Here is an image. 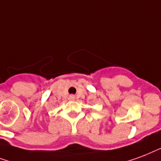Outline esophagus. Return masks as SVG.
<instances>
[{
  "mask_svg": "<svg viewBox=\"0 0 161 161\" xmlns=\"http://www.w3.org/2000/svg\"><path fill=\"white\" fill-rule=\"evenodd\" d=\"M70 98H71V99H74V96H71V97H70Z\"/></svg>",
  "mask_w": 161,
  "mask_h": 161,
  "instance_id": "34e87169",
  "label": "esophagus"
}]
</instances>
